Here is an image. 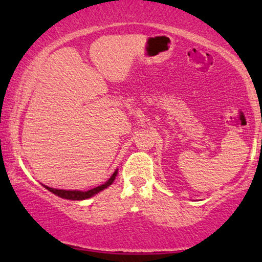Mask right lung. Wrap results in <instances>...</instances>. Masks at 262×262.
I'll list each match as a JSON object with an SVG mask.
<instances>
[{
  "instance_id": "right-lung-1",
  "label": "right lung",
  "mask_w": 262,
  "mask_h": 262,
  "mask_svg": "<svg viewBox=\"0 0 262 262\" xmlns=\"http://www.w3.org/2000/svg\"><path fill=\"white\" fill-rule=\"evenodd\" d=\"M117 176V171H114V173L112 176H111V179L108 180L106 183H103V185L98 186V187H95L92 189H90V191H66V189H56V188H52V187H48V186H44L45 188L49 189L50 192H53L54 194H56V196L61 197V198H65V200H73V201H81V200H86V198H90L92 197L93 194L98 193V192L102 191V189L107 188L108 186L112 185V182L114 181V179H116Z\"/></svg>"
}]
</instances>
